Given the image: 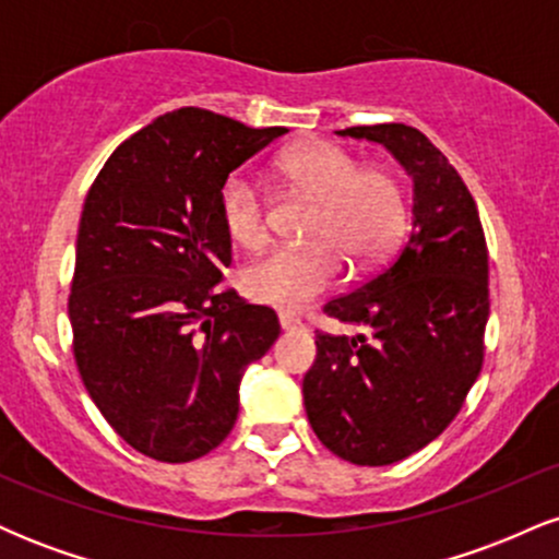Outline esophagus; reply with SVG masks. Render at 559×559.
<instances>
[{
  "mask_svg": "<svg viewBox=\"0 0 559 559\" xmlns=\"http://www.w3.org/2000/svg\"><path fill=\"white\" fill-rule=\"evenodd\" d=\"M278 323H281V329H284V331H297V329H301V320H299L297 316H294V312H281Z\"/></svg>",
  "mask_w": 559,
  "mask_h": 559,
  "instance_id": "34e87169",
  "label": "esophagus"
}]
</instances>
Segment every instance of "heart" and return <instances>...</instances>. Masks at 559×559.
Here are the masks:
<instances>
[{
	"instance_id": "obj_1",
	"label": "heart",
	"mask_w": 559,
	"mask_h": 559,
	"mask_svg": "<svg viewBox=\"0 0 559 559\" xmlns=\"http://www.w3.org/2000/svg\"><path fill=\"white\" fill-rule=\"evenodd\" d=\"M286 189L316 199L310 243L275 247L243 271V288L262 305L294 312L344 278L346 260L357 267L381 262L407 223V197L394 173L378 165L360 168L331 141H301L275 163ZM221 221L241 249H260L271 234V215L260 186L236 173L221 189Z\"/></svg>"
}]
</instances>
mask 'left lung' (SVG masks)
<instances>
[{"label": "left lung", "instance_id": "left-lung-1", "mask_svg": "<svg viewBox=\"0 0 559 559\" xmlns=\"http://www.w3.org/2000/svg\"><path fill=\"white\" fill-rule=\"evenodd\" d=\"M336 133L383 144L413 176V230L400 252L323 307L365 333L318 331V357L301 381L323 447L346 463L378 467L431 444L476 383L489 320V252L476 199L426 133L404 123Z\"/></svg>", "mask_w": 559, "mask_h": 559}]
</instances>
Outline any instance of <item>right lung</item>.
I'll return each mask as SVG.
<instances>
[{"label": "right lung", "instance_id": "obj_1", "mask_svg": "<svg viewBox=\"0 0 559 559\" xmlns=\"http://www.w3.org/2000/svg\"><path fill=\"white\" fill-rule=\"evenodd\" d=\"M284 133L181 107L126 139L83 202L68 299L75 365L115 433L159 463L226 439L243 370L281 333L271 307L217 284L230 265L223 183Z\"/></svg>", "mask_w": 559, "mask_h": 559}]
</instances>
